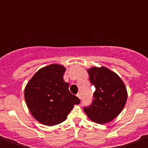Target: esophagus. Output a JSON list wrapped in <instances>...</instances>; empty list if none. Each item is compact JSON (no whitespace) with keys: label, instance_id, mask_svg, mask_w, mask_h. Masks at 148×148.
<instances>
[{"label":"esophagus","instance_id":"34e87169","mask_svg":"<svg viewBox=\"0 0 148 148\" xmlns=\"http://www.w3.org/2000/svg\"><path fill=\"white\" fill-rule=\"evenodd\" d=\"M77 96H78V97L81 99L82 96H81V93H80V92H78V94H77Z\"/></svg>","mask_w":148,"mask_h":148}]
</instances>
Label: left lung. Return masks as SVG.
I'll use <instances>...</instances> for the list:
<instances>
[{"instance_id": "obj_1", "label": "left lung", "mask_w": 148, "mask_h": 148, "mask_svg": "<svg viewBox=\"0 0 148 148\" xmlns=\"http://www.w3.org/2000/svg\"><path fill=\"white\" fill-rule=\"evenodd\" d=\"M87 72L95 90L92 103L84 107V110L95 122H109L116 118L125 107L127 98L125 84L118 75L104 66L92 67Z\"/></svg>"}]
</instances>
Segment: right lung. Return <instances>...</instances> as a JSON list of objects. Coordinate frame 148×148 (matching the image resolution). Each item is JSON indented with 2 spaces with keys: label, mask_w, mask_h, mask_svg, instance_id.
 I'll list each match as a JSON object with an SVG mask.
<instances>
[{
  "label": "right lung",
  "mask_w": 148,
  "mask_h": 148,
  "mask_svg": "<svg viewBox=\"0 0 148 148\" xmlns=\"http://www.w3.org/2000/svg\"><path fill=\"white\" fill-rule=\"evenodd\" d=\"M65 70L59 64L43 67L26 86L27 107L34 118L44 125L53 126L64 121L73 105L81 102L70 92L69 84L63 79Z\"/></svg>",
  "instance_id": "right-lung-1"
}]
</instances>
